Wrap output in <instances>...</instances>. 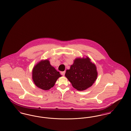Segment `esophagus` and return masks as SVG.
<instances>
[{
	"label": "esophagus",
	"mask_w": 131,
	"mask_h": 131,
	"mask_svg": "<svg viewBox=\"0 0 131 131\" xmlns=\"http://www.w3.org/2000/svg\"><path fill=\"white\" fill-rule=\"evenodd\" d=\"M65 74V71H63V72H61V74L62 75H64Z\"/></svg>",
	"instance_id": "obj_1"
}]
</instances>
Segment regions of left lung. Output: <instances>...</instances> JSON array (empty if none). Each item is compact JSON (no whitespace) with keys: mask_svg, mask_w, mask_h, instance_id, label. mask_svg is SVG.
Returning a JSON list of instances; mask_svg holds the SVG:
<instances>
[{"mask_svg":"<svg viewBox=\"0 0 131 131\" xmlns=\"http://www.w3.org/2000/svg\"><path fill=\"white\" fill-rule=\"evenodd\" d=\"M65 75L73 87L82 91L92 86L97 79V72L89 58H77Z\"/></svg>","mask_w":131,"mask_h":131,"instance_id":"obj_1","label":"left lung"}]
</instances>
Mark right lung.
<instances>
[{
	"label": "right lung",
	"instance_id": "obj_1",
	"mask_svg": "<svg viewBox=\"0 0 131 131\" xmlns=\"http://www.w3.org/2000/svg\"><path fill=\"white\" fill-rule=\"evenodd\" d=\"M60 77L59 72L50 65L48 60L38 63L32 72V78L35 85L45 90L53 87Z\"/></svg>",
	"mask_w": 131,
	"mask_h": 131
}]
</instances>
